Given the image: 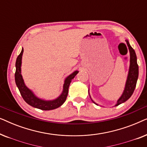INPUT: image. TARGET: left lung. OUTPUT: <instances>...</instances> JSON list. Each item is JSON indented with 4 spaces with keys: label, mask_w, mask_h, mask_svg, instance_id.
<instances>
[{
    "label": "left lung",
    "mask_w": 147,
    "mask_h": 147,
    "mask_svg": "<svg viewBox=\"0 0 147 147\" xmlns=\"http://www.w3.org/2000/svg\"><path fill=\"white\" fill-rule=\"evenodd\" d=\"M125 41L126 42V44H127L130 53L129 69H128L127 79H126L124 91L122 92V95L120 96V97L118 99L116 104L114 106H117L120 105V104L124 103V102H125L126 100H128L131 97V96L132 95V94H133L134 91V89L136 88V82H137V80L138 78V66L137 64V58H136V53L133 49V48L130 46L129 42H128V40L126 39ZM88 93H89L90 97L91 98L92 101L94 104H96V105H98V104H96L92 99L89 92V90H88Z\"/></svg>",
    "instance_id": "1"
}]
</instances>
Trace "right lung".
Returning a JSON list of instances; mask_svg holds the SVG:
<instances>
[{"instance_id":"1","label":"right lung","mask_w":147,"mask_h":147,"mask_svg":"<svg viewBox=\"0 0 147 147\" xmlns=\"http://www.w3.org/2000/svg\"><path fill=\"white\" fill-rule=\"evenodd\" d=\"M23 53V49H22L21 53L19 54L17 58V60H16V71L15 78L16 85H17L24 100L30 106L43 110H51L59 108L65 102L68 94V89H69L70 83L71 82V80L77 75L79 71L76 70L73 73L68 76L67 78H65L63 86V91L57 98H56L55 99L49 100L42 99V98H40L36 96L35 93L25 85L21 74Z\"/></svg>"}]
</instances>
